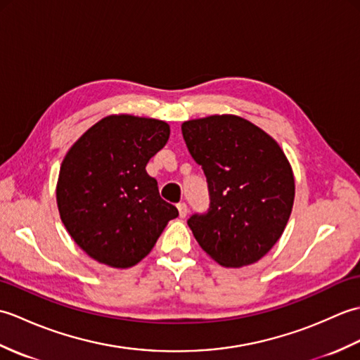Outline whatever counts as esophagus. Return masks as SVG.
<instances>
[{"instance_id": "obj_1", "label": "esophagus", "mask_w": 360, "mask_h": 360, "mask_svg": "<svg viewBox=\"0 0 360 360\" xmlns=\"http://www.w3.org/2000/svg\"><path fill=\"white\" fill-rule=\"evenodd\" d=\"M178 210H179V217H181V218H186V217H187V213H188L187 204L179 202V204H178Z\"/></svg>"}]
</instances>
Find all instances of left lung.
<instances>
[{
	"label": "left lung",
	"instance_id": "left-lung-1",
	"mask_svg": "<svg viewBox=\"0 0 360 360\" xmlns=\"http://www.w3.org/2000/svg\"><path fill=\"white\" fill-rule=\"evenodd\" d=\"M209 184L207 213L187 221L198 244L224 267L257 263L280 240L295 196L292 167L277 141L233 114L181 125Z\"/></svg>",
	"mask_w": 360,
	"mask_h": 360
}]
</instances>
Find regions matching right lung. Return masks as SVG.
Returning <instances> with one entry per match:
<instances>
[{"label": "right lung", "mask_w": 360, "mask_h": 360, "mask_svg": "<svg viewBox=\"0 0 360 360\" xmlns=\"http://www.w3.org/2000/svg\"><path fill=\"white\" fill-rule=\"evenodd\" d=\"M168 136L164 120L111 114L68 150L56 190L60 218L96 262L117 269L137 264L179 215L145 170Z\"/></svg>", "instance_id": "obj_1"}]
</instances>
